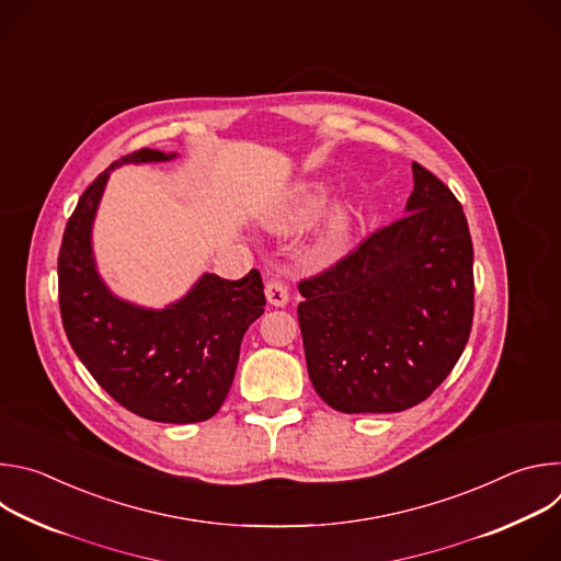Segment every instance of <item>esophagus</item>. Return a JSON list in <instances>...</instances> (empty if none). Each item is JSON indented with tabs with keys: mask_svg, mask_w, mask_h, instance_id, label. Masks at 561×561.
Returning <instances> with one entry per match:
<instances>
[{
	"mask_svg": "<svg viewBox=\"0 0 561 561\" xmlns=\"http://www.w3.org/2000/svg\"><path fill=\"white\" fill-rule=\"evenodd\" d=\"M266 299H268V304H273L277 308L286 306L288 304V284L279 277H271L266 282Z\"/></svg>",
	"mask_w": 561,
	"mask_h": 561,
	"instance_id": "34e87169",
	"label": "esophagus"
}]
</instances>
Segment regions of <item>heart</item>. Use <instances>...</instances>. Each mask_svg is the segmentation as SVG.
Returning <instances> with one entry per match:
<instances>
[{"label": "heart", "mask_w": 561, "mask_h": 561, "mask_svg": "<svg viewBox=\"0 0 561 561\" xmlns=\"http://www.w3.org/2000/svg\"><path fill=\"white\" fill-rule=\"evenodd\" d=\"M324 197H327L324 186H299L277 208H273L266 224L273 232H293L314 219V215L324 204ZM353 224H355V204L351 199L335 202L312 232L314 251L317 253L337 251L351 234Z\"/></svg>", "instance_id": "1"}]
</instances>
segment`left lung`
I'll return each instance as SVG.
<instances>
[{
    "instance_id": "1",
    "label": "left lung",
    "mask_w": 561,
    "mask_h": 561,
    "mask_svg": "<svg viewBox=\"0 0 561 561\" xmlns=\"http://www.w3.org/2000/svg\"><path fill=\"white\" fill-rule=\"evenodd\" d=\"M407 215L299 282L312 388L340 413H399L448 377L472 327V242L461 204L413 162Z\"/></svg>"
}]
</instances>
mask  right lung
Returning a JSON list of instances; mask_svg holds the SVG:
<instances>
[{
    "label": "right lung",
    "mask_w": 561,
    "mask_h": 561,
    "mask_svg": "<svg viewBox=\"0 0 561 561\" xmlns=\"http://www.w3.org/2000/svg\"><path fill=\"white\" fill-rule=\"evenodd\" d=\"M175 157L130 152L79 197L59 249V308L72 351L117 404L150 422L195 424L224 404L244 333L264 312L260 271L237 282L204 273L182 299L146 308L117 297L93 257V221L111 173Z\"/></svg>",
    "instance_id": "add662e5"
}]
</instances>
